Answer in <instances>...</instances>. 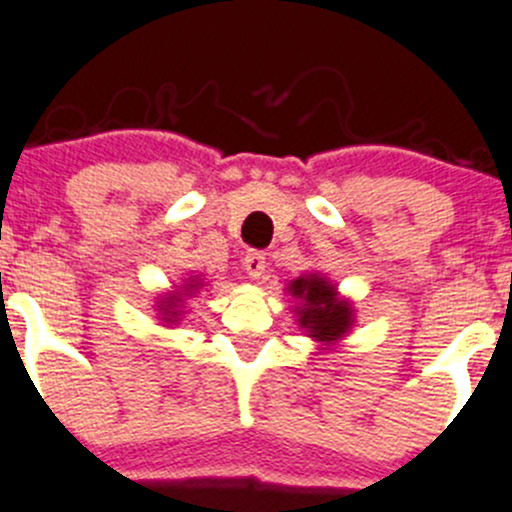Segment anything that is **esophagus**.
<instances>
[{
    "instance_id": "obj_1",
    "label": "esophagus",
    "mask_w": 512,
    "mask_h": 512,
    "mask_svg": "<svg viewBox=\"0 0 512 512\" xmlns=\"http://www.w3.org/2000/svg\"><path fill=\"white\" fill-rule=\"evenodd\" d=\"M241 263H244V271L249 273V278L254 280L266 273V254H263V251H246Z\"/></svg>"
}]
</instances>
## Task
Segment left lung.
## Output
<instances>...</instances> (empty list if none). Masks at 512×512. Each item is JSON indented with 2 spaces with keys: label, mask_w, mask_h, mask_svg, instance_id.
<instances>
[{
  "label": "left lung",
  "mask_w": 512,
  "mask_h": 512,
  "mask_svg": "<svg viewBox=\"0 0 512 512\" xmlns=\"http://www.w3.org/2000/svg\"><path fill=\"white\" fill-rule=\"evenodd\" d=\"M290 290H293L295 298L305 302L300 307V324L310 329V337L320 339V342H332L351 327L349 302L339 300L334 285H329L324 278H298L293 280Z\"/></svg>",
  "instance_id": "obj_1"
}]
</instances>
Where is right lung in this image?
I'll list each match as a JSON object with an SVG mask.
<instances>
[{
  "label": "right lung",
  "mask_w": 512,
  "mask_h": 512,
  "mask_svg": "<svg viewBox=\"0 0 512 512\" xmlns=\"http://www.w3.org/2000/svg\"><path fill=\"white\" fill-rule=\"evenodd\" d=\"M190 288H195V285H190ZM178 302H180V295H175V298H170V300L166 298V302H163L161 310H163V315L168 317V320H170V317L178 315V312H175V310H178Z\"/></svg>",
  "instance_id": "add662e5"
}]
</instances>
